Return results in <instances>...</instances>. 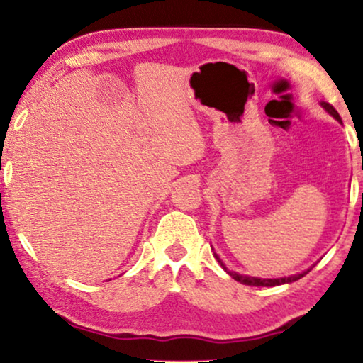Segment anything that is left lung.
<instances>
[{
    "label": "left lung",
    "instance_id": "obj_1",
    "mask_svg": "<svg viewBox=\"0 0 363 363\" xmlns=\"http://www.w3.org/2000/svg\"><path fill=\"white\" fill-rule=\"evenodd\" d=\"M320 106H322V108H324L325 112H329L332 117L335 118L337 122H340L342 123V118H340V116H339V112L335 111L334 107L330 106L329 102H324L322 101L320 102ZM215 257L218 259V262H220V264L223 266V269H225L228 274H230L233 279L235 281H238V282H241V284H246V286H262V287H272V286H281V284H289V282H294V281H297V279H301V277H304L307 272H309L312 267H309V269L307 271H304V272H301V274H294V276H289V277H277V279H261V277H252V276H245V274H240V272H235V271H230L228 269V267L225 266V262H223L221 259H220V256L216 255L215 252Z\"/></svg>",
    "mask_w": 363,
    "mask_h": 363
}]
</instances>
